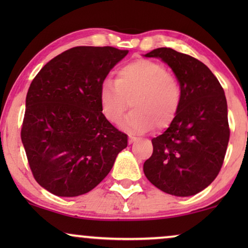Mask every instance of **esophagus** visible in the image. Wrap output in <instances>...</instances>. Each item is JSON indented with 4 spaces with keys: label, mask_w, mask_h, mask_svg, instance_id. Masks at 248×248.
Returning <instances> with one entry per match:
<instances>
[{
    "label": "esophagus",
    "mask_w": 248,
    "mask_h": 248,
    "mask_svg": "<svg viewBox=\"0 0 248 248\" xmlns=\"http://www.w3.org/2000/svg\"><path fill=\"white\" fill-rule=\"evenodd\" d=\"M135 141H137V138L132 137V135H130V138H128V143L132 144V143H134Z\"/></svg>",
    "instance_id": "1"
}]
</instances>
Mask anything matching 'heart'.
<instances>
[{"label": "heart", "instance_id": "1", "mask_svg": "<svg viewBox=\"0 0 248 248\" xmlns=\"http://www.w3.org/2000/svg\"><path fill=\"white\" fill-rule=\"evenodd\" d=\"M128 101L133 109L122 123L123 127L134 133H145L155 126L162 130L178 113L182 89L161 63L135 60L121 66L115 82L105 81L99 90L101 113L113 124L122 120Z\"/></svg>", "mask_w": 248, "mask_h": 248}]
</instances>
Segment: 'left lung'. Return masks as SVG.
Wrapping results in <instances>:
<instances>
[{
  "mask_svg": "<svg viewBox=\"0 0 248 248\" xmlns=\"http://www.w3.org/2000/svg\"><path fill=\"white\" fill-rule=\"evenodd\" d=\"M159 57L174 71L182 89L178 113L143 165L147 178L162 192L189 196L215 181L229 142L227 100L221 84L201 61L161 47L145 54Z\"/></svg>",
  "mask_w": 248,
  "mask_h": 248,
  "instance_id": "8db88e82",
  "label": "left lung"
}]
</instances>
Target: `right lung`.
Returning a JSON list of instances; mask_svg holds the SVG:
<instances>
[{"label":"right lung","instance_id":"1","mask_svg":"<svg viewBox=\"0 0 248 248\" xmlns=\"http://www.w3.org/2000/svg\"><path fill=\"white\" fill-rule=\"evenodd\" d=\"M128 50L78 46L50 60L26 98L21 140L33 178L57 196L82 195L108 175L127 135L101 113L99 90Z\"/></svg>","mask_w":248,"mask_h":248}]
</instances>
